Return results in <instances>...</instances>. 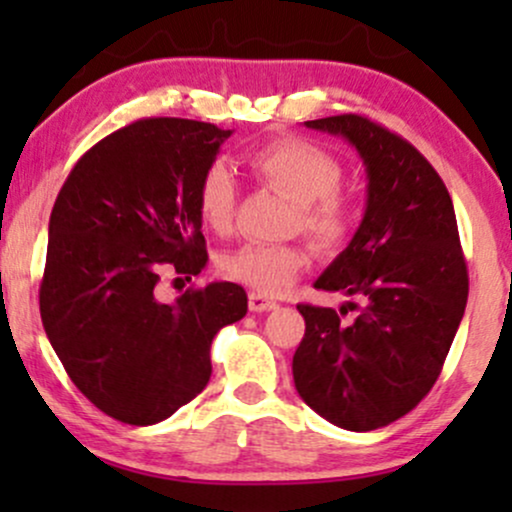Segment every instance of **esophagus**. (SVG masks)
<instances>
[{
  "instance_id": "1",
  "label": "esophagus",
  "mask_w": 512,
  "mask_h": 512,
  "mask_svg": "<svg viewBox=\"0 0 512 512\" xmlns=\"http://www.w3.org/2000/svg\"><path fill=\"white\" fill-rule=\"evenodd\" d=\"M248 305H250L252 313H267V310L279 308V303L272 301V298H264L262 293H257V291H252V293H250Z\"/></svg>"
}]
</instances>
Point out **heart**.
<instances>
[{"label": "heart", "mask_w": 512, "mask_h": 512, "mask_svg": "<svg viewBox=\"0 0 512 512\" xmlns=\"http://www.w3.org/2000/svg\"><path fill=\"white\" fill-rule=\"evenodd\" d=\"M264 185L296 202V221L320 248H339L354 228V207L339 187L344 166L325 146L308 139H276L248 156ZM199 216L214 231H226L236 211V180L223 163H211L197 187ZM308 264V252L293 243H245L221 257L228 279L257 293L286 291Z\"/></svg>", "instance_id": "obj_1"}]
</instances>
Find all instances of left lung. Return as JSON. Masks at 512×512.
<instances>
[{"label":"left lung","instance_id":"1","mask_svg":"<svg viewBox=\"0 0 512 512\" xmlns=\"http://www.w3.org/2000/svg\"><path fill=\"white\" fill-rule=\"evenodd\" d=\"M305 127L349 139L368 173V204L349 248L315 281L361 301L354 322L298 303V395L330 424L373 431L402 419L436 385L469 293L445 182L407 139L363 115ZM344 315V308H342Z\"/></svg>","mask_w":512,"mask_h":512}]
</instances>
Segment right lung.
Wrapping results in <instances>:
<instances>
[{"instance_id": "right-lung-1", "label": "right lung", "mask_w": 512, "mask_h": 512, "mask_svg": "<svg viewBox=\"0 0 512 512\" xmlns=\"http://www.w3.org/2000/svg\"><path fill=\"white\" fill-rule=\"evenodd\" d=\"M228 137L211 122L134 120L76 161L52 207L45 334L88 402L122 424H158L195 399L211 339L248 313L231 281L175 303L154 293L166 269L190 279L207 264L197 187Z\"/></svg>"}]
</instances>
